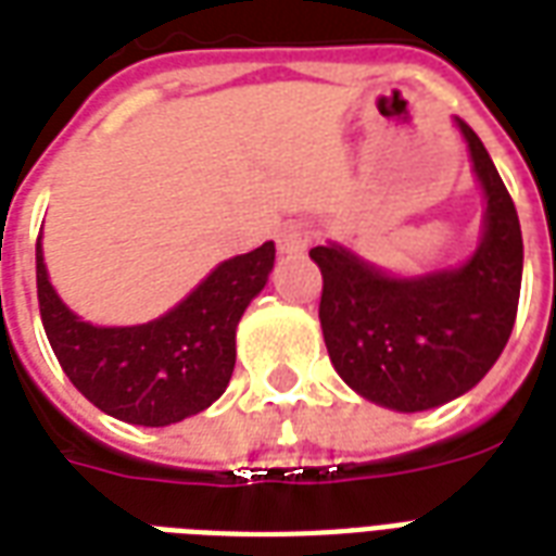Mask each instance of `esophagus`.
Masks as SVG:
<instances>
[{"label": "esophagus", "mask_w": 556, "mask_h": 556, "mask_svg": "<svg viewBox=\"0 0 556 556\" xmlns=\"http://www.w3.org/2000/svg\"><path fill=\"white\" fill-rule=\"evenodd\" d=\"M312 241V232L309 226L300 224V220H291V224H286L282 229L277 232V247L279 253H303L306 247H309Z\"/></svg>", "instance_id": "34e87169"}]
</instances>
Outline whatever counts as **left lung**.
I'll return each instance as SVG.
<instances>
[{"instance_id": "8db88e82", "label": "left lung", "mask_w": 556, "mask_h": 556, "mask_svg": "<svg viewBox=\"0 0 556 556\" xmlns=\"http://www.w3.org/2000/svg\"><path fill=\"white\" fill-rule=\"evenodd\" d=\"M486 194L483 238L454 270L389 277L339 244L312 247L320 330L332 368L365 401L421 413L486 377L504 351L521 291V226L507 185L466 121H456Z\"/></svg>"}]
</instances>
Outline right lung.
<instances>
[{"label": "right lung", "mask_w": 556, "mask_h": 556, "mask_svg": "<svg viewBox=\"0 0 556 556\" xmlns=\"http://www.w3.org/2000/svg\"><path fill=\"white\" fill-rule=\"evenodd\" d=\"M274 241L217 265L188 298L150 324L93 327L61 303L37 238L40 320L70 382L121 421L167 427L203 413L236 368V327L265 289Z\"/></svg>", "instance_id": "1"}]
</instances>
